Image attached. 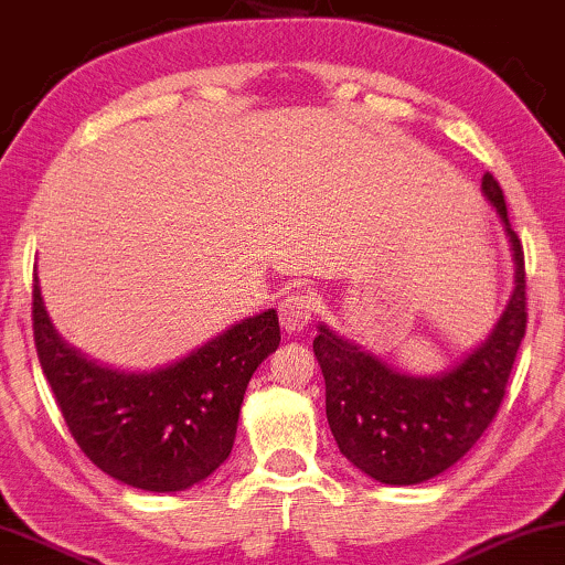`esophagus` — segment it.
<instances>
[{
    "label": "esophagus",
    "instance_id": "obj_1",
    "mask_svg": "<svg viewBox=\"0 0 565 565\" xmlns=\"http://www.w3.org/2000/svg\"><path fill=\"white\" fill-rule=\"evenodd\" d=\"M316 313V302L308 292H290L288 298L280 302V323L288 333H298L310 323Z\"/></svg>",
    "mask_w": 565,
    "mask_h": 565
}]
</instances>
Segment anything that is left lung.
<instances>
[{"instance_id":"8db88e82","label":"left lung","mask_w":565,"mask_h":565,"mask_svg":"<svg viewBox=\"0 0 565 565\" xmlns=\"http://www.w3.org/2000/svg\"><path fill=\"white\" fill-rule=\"evenodd\" d=\"M481 193L500 214L514 259V290L489 337L451 370L413 377L380 362L329 326L313 351L326 380V418L339 451L382 484L428 481L461 459L494 420L520 341L525 339V255L512 232L500 183L481 178Z\"/></svg>"}]
</instances>
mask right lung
<instances>
[{
  "label": "right lung",
  "mask_w": 565,
  "mask_h": 565,
  "mask_svg": "<svg viewBox=\"0 0 565 565\" xmlns=\"http://www.w3.org/2000/svg\"><path fill=\"white\" fill-rule=\"evenodd\" d=\"M38 359L71 436L104 473L145 492H183L232 454L252 374L280 347L277 310L244 318L178 362L119 372L65 343L32 282Z\"/></svg>",
  "instance_id": "obj_1"
}]
</instances>
